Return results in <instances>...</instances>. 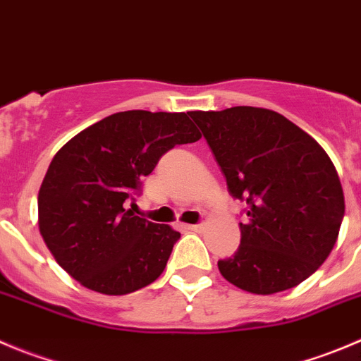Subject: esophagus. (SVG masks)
<instances>
[{
    "mask_svg": "<svg viewBox=\"0 0 361 361\" xmlns=\"http://www.w3.org/2000/svg\"><path fill=\"white\" fill-rule=\"evenodd\" d=\"M202 223H198V225H184V228L186 230H191V232H198V230H202Z\"/></svg>",
    "mask_w": 361,
    "mask_h": 361,
    "instance_id": "obj_1",
    "label": "esophagus"
}]
</instances>
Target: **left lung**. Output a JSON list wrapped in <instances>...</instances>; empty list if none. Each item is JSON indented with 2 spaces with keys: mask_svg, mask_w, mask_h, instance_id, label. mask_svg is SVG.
Instances as JSON below:
<instances>
[{
  "mask_svg": "<svg viewBox=\"0 0 361 361\" xmlns=\"http://www.w3.org/2000/svg\"><path fill=\"white\" fill-rule=\"evenodd\" d=\"M234 198L246 204L241 245L218 260L232 286L274 294L307 280L337 243L345 204L331 159L310 135L266 108L188 111Z\"/></svg>",
  "mask_w": 361,
  "mask_h": 361,
  "instance_id": "8db88e82",
  "label": "left lung"
}]
</instances>
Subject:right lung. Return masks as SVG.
<instances>
[{
    "mask_svg": "<svg viewBox=\"0 0 361 361\" xmlns=\"http://www.w3.org/2000/svg\"><path fill=\"white\" fill-rule=\"evenodd\" d=\"M200 138L186 113L131 109L68 140L39 191L40 235L54 260L108 296L157 280L180 234L126 207L164 152Z\"/></svg>",
    "mask_w": 361,
    "mask_h": 361,
    "instance_id": "add662e5",
    "label": "right lung"
}]
</instances>
